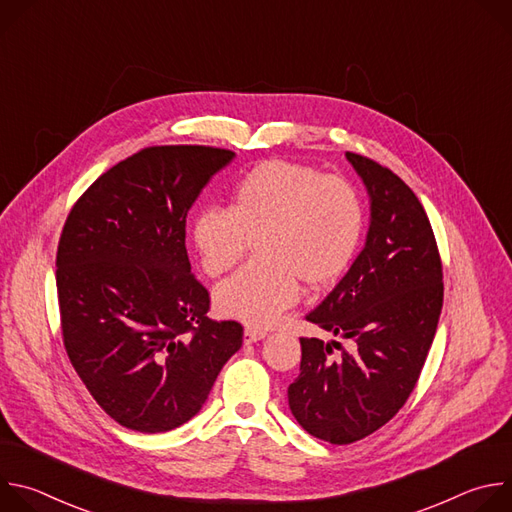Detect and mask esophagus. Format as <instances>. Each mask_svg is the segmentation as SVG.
Wrapping results in <instances>:
<instances>
[{
  "label": "esophagus",
  "mask_w": 512,
  "mask_h": 512,
  "mask_svg": "<svg viewBox=\"0 0 512 512\" xmlns=\"http://www.w3.org/2000/svg\"><path fill=\"white\" fill-rule=\"evenodd\" d=\"M265 336H267V332H265V330H257V328H245V334H243L245 344L259 342V340H263Z\"/></svg>",
  "instance_id": "1"
}]
</instances>
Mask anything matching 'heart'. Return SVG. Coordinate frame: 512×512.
<instances>
[{
    "mask_svg": "<svg viewBox=\"0 0 512 512\" xmlns=\"http://www.w3.org/2000/svg\"><path fill=\"white\" fill-rule=\"evenodd\" d=\"M364 231L356 188L314 166L271 160L233 188L229 208L200 210L190 239L210 277L231 271L257 241L259 259L214 291L218 312L269 326L300 298V281L326 287L350 267Z\"/></svg>",
    "mask_w": 512,
    "mask_h": 512,
    "instance_id": "b5f03b06",
    "label": "heart"
}]
</instances>
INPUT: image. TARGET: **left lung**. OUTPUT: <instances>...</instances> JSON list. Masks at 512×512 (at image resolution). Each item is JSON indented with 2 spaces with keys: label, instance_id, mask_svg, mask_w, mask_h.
Returning a JSON list of instances; mask_svg holds the SVG:
<instances>
[{
  "label": "left lung",
  "instance_id": "obj_1",
  "mask_svg": "<svg viewBox=\"0 0 512 512\" xmlns=\"http://www.w3.org/2000/svg\"><path fill=\"white\" fill-rule=\"evenodd\" d=\"M371 200L367 243L308 322L350 338L332 358L320 338H300V375L289 409L318 440L344 446L383 427L421 375L444 304L442 259L413 190L389 168L346 152Z\"/></svg>",
  "mask_w": 512,
  "mask_h": 512
}]
</instances>
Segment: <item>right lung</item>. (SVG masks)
<instances>
[{
  "instance_id": "add662e5",
  "label": "right lung",
  "mask_w": 512,
  "mask_h": 512,
  "mask_svg": "<svg viewBox=\"0 0 512 512\" xmlns=\"http://www.w3.org/2000/svg\"><path fill=\"white\" fill-rule=\"evenodd\" d=\"M235 152L156 145L99 176L72 206L56 253L62 340L77 375L119 425L180 427L204 405L243 326L206 316L190 273L186 216Z\"/></svg>"
}]
</instances>
